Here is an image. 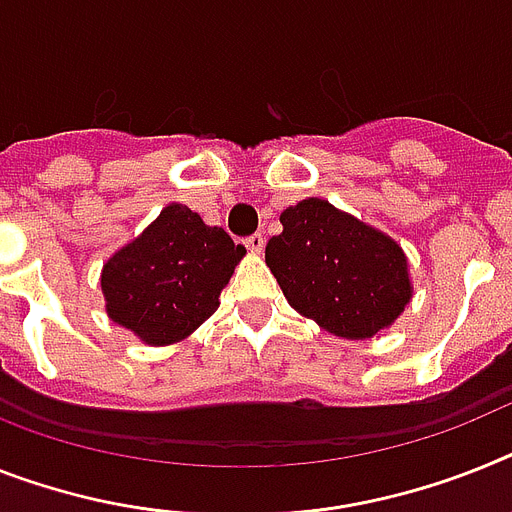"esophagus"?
I'll list each match as a JSON object with an SVG mask.
<instances>
[{
	"label": "esophagus",
	"instance_id": "1",
	"mask_svg": "<svg viewBox=\"0 0 512 512\" xmlns=\"http://www.w3.org/2000/svg\"><path fill=\"white\" fill-rule=\"evenodd\" d=\"M244 244H247L249 252H257V255H260V252H263V247H265V239H263V234H252V236H247V239H244Z\"/></svg>",
	"mask_w": 512,
	"mask_h": 512
}]
</instances>
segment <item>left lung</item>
Instances as JSON below:
<instances>
[{
  "label": "left lung",
  "mask_w": 512,
  "mask_h": 512,
  "mask_svg": "<svg viewBox=\"0 0 512 512\" xmlns=\"http://www.w3.org/2000/svg\"><path fill=\"white\" fill-rule=\"evenodd\" d=\"M281 226L265 263L299 315L349 341H367L401 317L414 286L393 236L322 197L289 205Z\"/></svg>",
  "instance_id": "1"
}]
</instances>
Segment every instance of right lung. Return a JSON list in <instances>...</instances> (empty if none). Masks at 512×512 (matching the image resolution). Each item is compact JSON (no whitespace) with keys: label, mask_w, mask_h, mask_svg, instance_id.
Here are the masks:
<instances>
[{"label":"right lung","mask_w":512,"mask_h":512,"mask_svg":"<svg viewBox=\"0 0 512 512\" xmlns=\"http://www.w3.org/2000/svg\"><path fill=\"white\" fill-rule=\"evenodd\" d=\"M244 255L242 244L187 205H166L143 234L103 263L106 315L148 346L184 341L216 312Z\"/></svg>","instance_id":"add662e5"}]
</instances>
